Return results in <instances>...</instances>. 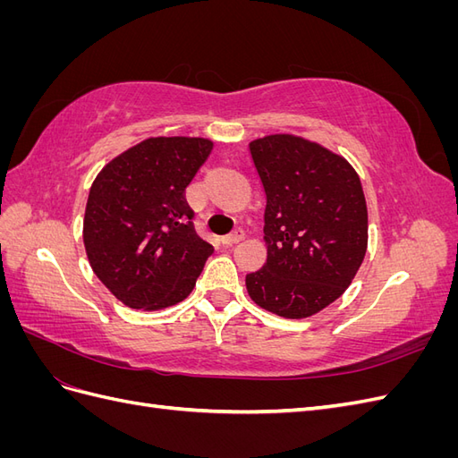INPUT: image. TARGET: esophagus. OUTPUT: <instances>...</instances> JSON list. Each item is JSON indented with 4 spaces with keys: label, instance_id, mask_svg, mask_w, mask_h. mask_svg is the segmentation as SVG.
Listing matches in <instances>:
<instances>
[{
    "label": "esophagus",
    "instance_id": "esophagus-1",
    "mask_svg": "<svg viewBox=\"0 0 458 458\" xmlns=\"http://www.w3.org/2000/svg\"><path fill=\"white\" fill-rule=\"evenodd\" d=\"M242 239H244V231H242L241 227H237V229H234L233 233L225 234V237H221V244L231 246V244H237V242H241Z\"/></svg>",
    "mask_w": 458,
    "mask_h": 458
}]
</instances>
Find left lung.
<instances>
[{
  "mask_svg": "<svg viewBox=\"0 0 458 458\" xmlns=\"http://www.w3.org/2000/svg\"><path fill=\"white\" fill-rule=\"evenodd\" d=\"M266 192L267 261L246 275L259 308L303 318L338 300L367 252V202L348 160L294 135L250 145Z\"/></svg>",
  "mask_w": 458,
  "mask_h": 458,
  "instance_id": "left-lung-1",
  "label": "left lung"
}]
</instances>
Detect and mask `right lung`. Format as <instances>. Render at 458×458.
I'll use <instances>...</instances> for the list:
<instances>
[{"instance_id":"obj_1","label":"right lung","mask_w":458,"mask_h":458,"mask_svg":"<svg viewBox=\"0 0 458 458\" xmlns=\"http://www.w3.org/2000/svg\"><path fill=\"white\" fill-rule=\"evenodd\" d=\"M200 137H150L91 185L84 244L91 269L131 310H162L195 288L214 246L192 225L185 189L212 152Z\"/></svg>"}]
</instances>
